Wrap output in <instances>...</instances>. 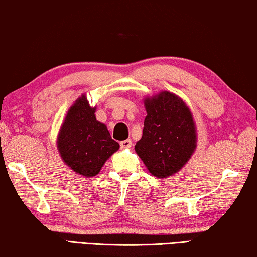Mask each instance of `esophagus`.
I'll use <instances>...</instances> for the list:
<instances>
[{"label": "esophagus", "instance_id": "esophagus-1", "mask_svg": "<svg viewBox=\"0 0 257 257\" xmlns=\"http://www.w3.org/2000/svg\"><path fill=\"white\" fill-rule=\"evenodd\" d=\"M132 147V141L131 140H124L120 142V148L123 149H128V148Z\"/></svg>", "mask_w": 257, "mask_h": 257}]
</instances>
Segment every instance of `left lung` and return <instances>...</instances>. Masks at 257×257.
<instances>
[{
	"label": "left lung",
	"mask_w": 257,
	"mask_h": 257,
	"mask_svg": "<svg viewBox=\"0 0 257 257\" xmlns=\"http://www.w3.org/2000/svg\"><path fill=\"white\" fill-rule=\"evenodd\" d=\"M147 116L136 152L151 175L176 174L196 149V127L190 108L176 94L161 91L145 99Z\"/></svg>",
	"instance_id": "1"
}]
</instances>
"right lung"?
<instances>
[{
  "instance_id": "right-lung-1",
  "label": "right lung",
  "mask_w": 257,
  "mask_h": 257,
  "mask_svg": "<svg viewBox=\"0 0 257 257\" xmlns=\"http://www.w3.org/2000/svg\"><path fill=\"white\" fill-rule=\"evenodd\" d=\"M96 107L89 105L85 94L70 107L57 137L62 160L84 177H93L103 164L119 149L105 124L96 119Z\"/></svg>"
}]
</instances>
